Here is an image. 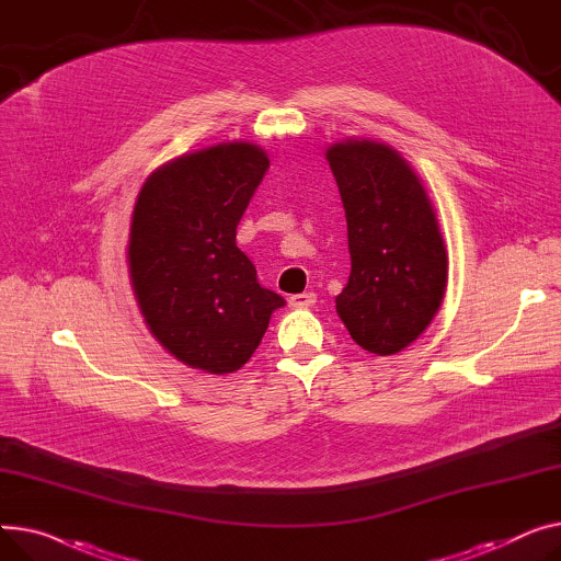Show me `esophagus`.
<instances>
[{
  "instance_id": "obj_1",
  "label": "esophagus",
  "mask_w": 561,
  "mask_h": 561,
  "mask_svg": "<svg viewBox=\"0 0 561 561\" xmlns=\"http://www.w3.org/2000/svg\"><path fill=\"white\" fill-rule=\"evenodd\" d=\"M314 304H317V294L314 291H304V294L289 296V306L291 308H310Z\"/></svg>"
}]
</instances>
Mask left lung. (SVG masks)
I'll use <instances>...</instances> for the list:
<instances>
[{"instance_id":"8db88e82","label":"left lung","mask_w":561,"mask_h":561,"mask_svg":"<svg viewBox=\"0 0 561 561\" xmlns=\"http://www.w3.org/2000/svg\"><path fill=\"white\" fill-rule=\"evenodd\" d=\"M348 228L351 276L335 299L355 344L376 355L410 346L437 314L448 255L419 174L389 145L348 138L328 147Z\"/></svg>"}]
</instances>
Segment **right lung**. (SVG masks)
Masks as SVG:
<instances>
[{"label":"right lung","instance_id":"1","mask_svg":"<svg viewBox=\"0 0 561 561\" xmlns=\"http://www.w3.org/2000/svg\"><path fill=\"white\" fill-rule=\"evenodd\" d=\"M267 168L257 145L221 142L164 162L138 194L130 285L151 335L192 369L238 371L285 306L236 244Z\"/></svg>","mask_w":561,"mask_h":561}]
</instances>
